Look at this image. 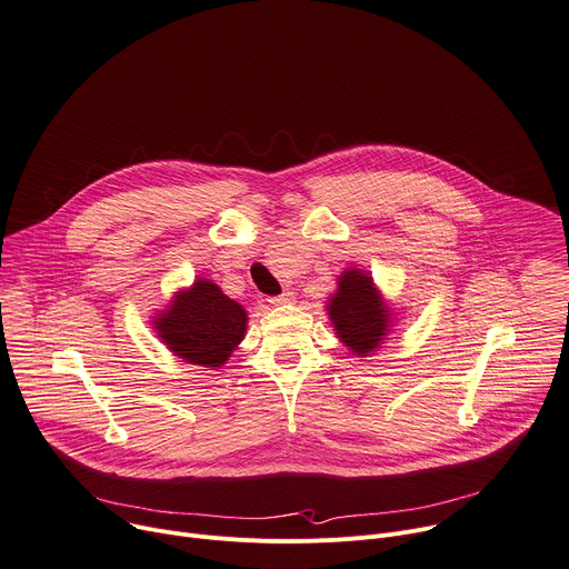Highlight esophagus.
Wrapping results in <instances>:
<instances>
[{
  "label": "esophagus",
  "mask_w": 569,
  "mask_h": 569,
  "mask_svg": "<svg viewBox=\"0 0 569 569\" xmlns=\"http://www.w3.org/2000/svg\"><path fill=\"white\" fill-rule=\"evenodd\" d=\"M269 302H271L273 307H284V305H291V302H293V293H291V291H284V293H280V296H273V298H269Z\"/></svg>",
  "instance_id": "esophagus-1"
}]
</instances>
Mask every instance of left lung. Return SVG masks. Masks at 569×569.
<instances>
[{"instance_id": "left-lung-1", "label": "left lung", "mask_w": 569, "mask_h": 569, "mask_svg": "<svg viewBox=\"0 0 569 569\" xmlns=\"http://www.w3.org/2000/svg\"><path fill=\"white\" fill-rule=\"evenodd\" d=\"M328 317L337 339L355 355L370 357L382 348L393 330L396 311L363 269H346L328 298Z\"/></svg>"}]
</instances>
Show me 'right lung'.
<instances>
[{"mask_svg":"<svg viewBox=\"0 0 569 569\" xmlns=\"http://www.w3.org/2000/svg\"><path fill=\"white\" fill-rule=\"evenodd\" d=\"M151 319L158 339L173 357L208 370L221 368L232 357L248 328L243 305L206 278L173 291L169 305Z\"/></svg>","mask_w":569,"mask_h":569,"instance_id":"1","label":"right lung"}]
</instances>
